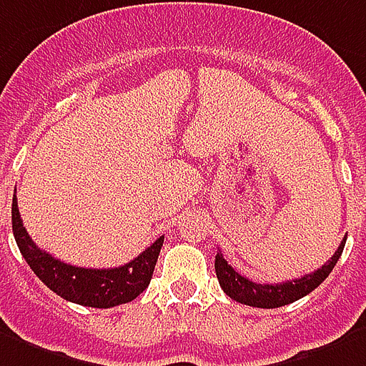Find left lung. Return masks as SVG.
Instances as JSON below:
<instances>
[{"label":"left lung","mask_w":366,"mask_h":366,"mask_svg":"<svg viewBox=\"0 0 366 366\" xmlns=\"http://www.w3.org/2000/svg\"><path fill=\"white\" fill-rule=\"evenodd\" d=\"M345 240L347 238H343L342 244L335 250L334 256L327 259L324 266L318 267L316 272L308 273V275L299 277V280L285 281V283H256V281H250L244 275H240L234 267L229 266L227 259L223 258V254H217L215 256V273H217L219 285H221V289L232 300L248 305V307H285V305H291L295 300H299L302 297H307L308 293H312L314 289L326 280L327 275L332 273V269H334L335 264H337L340 256H342Z\"/></svg>","instance_id":"left-lung-1"}]
</instances>
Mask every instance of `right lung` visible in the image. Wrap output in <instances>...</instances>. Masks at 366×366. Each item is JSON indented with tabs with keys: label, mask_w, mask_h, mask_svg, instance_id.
Masks as SVG:
<instances>
[{
	"label": "right lung",
	"mask_w": 366,
	"mask_h": 366,
	"mask_svg": "<svg viewBox=\"0 0 366 366\" xmlns=\"http://www.w3.org/2000/svg\"><path fill=\"white\" fill-rule=\"evenodd\" d=\"M11 223H13V234L17 240L19 250L32 272L36 273V277L61 299L93 308H112L126 305L137 295H142L153 277V269L164 240V237H159L137 258L120 267L91 269V267L69 266L66 262L54 258L52 254L40 250L23 227L19 215L17 196L13 197V205H11Z\"/></svg>",
	"instance_id": "1"
}]
</instances>
